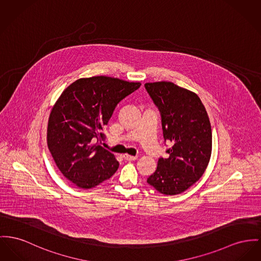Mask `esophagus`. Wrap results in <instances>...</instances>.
<instances>
[{
  "label": "esophagus",
  "mask_w": 261,
  "mask_h": 261,
  "mask_svg": "<svg viewBox=\"0 0 261 261\" xmlns=\"http://www.w3.org/2000/svg\"><path fill=\"white\" fill-rule=\"evenodd\" d=\"M122 157H123V159L126 160V161H134V160H136V159L138 158L137 156H132V155H128V154H123Z\"/></svg>",
  "instance_id": "34e87169"
}]
</instances>
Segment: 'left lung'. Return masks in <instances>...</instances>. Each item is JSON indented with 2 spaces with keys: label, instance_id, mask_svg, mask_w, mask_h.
I'll return each mask as SVG.
<instances>
[{
  "label": "left lung",
  "instance_id": "1",
  "mask_svg": "<svg viewBox=\"0 0 261 261\" xmlns=\"http://www.w3.org/2000/svg\"><path fill=\"white\" fill-rule=\"evenodd\" d=\"M161 116L164 141L172 147L160 157L147 183L164 195L186 191L205 172L212 153V128L197 94L172 82L144 84Z\"/></svg>",
  "mask_w": 261,
  "mask_h": 261
}]
</instances>
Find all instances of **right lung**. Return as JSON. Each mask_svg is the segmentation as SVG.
I'll return each mask as SVG.
<instances>
[{
  "instance_id": "right-lung-1",
  "label": "right lung",
  "mask_w": 261,
  "mask_h": 261,
  "mask_svg": "<svg viewBox=\"0 0 261 261\" xmlns=\"http://www.w3.org/2000/svg\"><path fill=\"white\" fill-rule=\"evenodd\" d=\"M140 85L107 76L81 78L66 88L53 106L47 146L58 169L77 187H96L118 170L114 154L93 142L105 139L101 130L117 105Z\"/></svg>"
}]
</instances>
